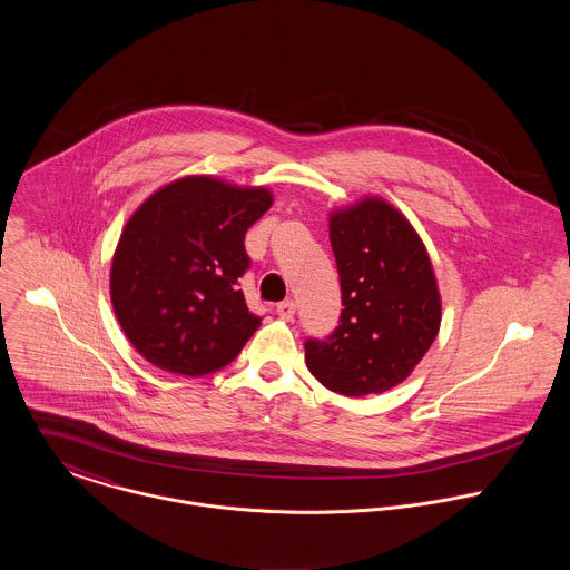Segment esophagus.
I'll return each mask as SVG.
<instances>
[{
  "mask_svg": "<svg viewBox=\"0 0 570 570\" xmlns=\"http://www.w3.org/2000/svg\"><path fill=\"white\" fill-rule=\"evenodd\" d=\"M275 312H277V316H279L282 321H293V316H295V304H293L291 299H286V302L277 304Z\"/></svg>",
  "mask_w": 570,
  "mask_h": 570,
  "instance_id": "34e87169",
  "label": "esophagus"
}]
</instances>
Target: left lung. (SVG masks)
Wrapping results in <instances>:
<instances>
[{"mask_svg": "<svg viewBox=\"0 0 570 570\" xmlns=\"http://www.w3.org/2000/svg\"><path fill=\"white\" fill-rule=\"evenodd\" d=\"M330 243L345 309L332 336L307 341V368L334 393L391 391L439 334L442 306L430 254L412 223L382 197L332 210Z\"/></svg>", "mask_w": 570, "mask_h": 570, "instance_id": "1", "label": "left lung"}]
</instances>
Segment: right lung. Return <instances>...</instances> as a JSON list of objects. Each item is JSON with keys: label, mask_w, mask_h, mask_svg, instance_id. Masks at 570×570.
Returning a JSON list of instances; mask_svg holds the SVG:
<instances>
[{"label": "right lung", "mask_w": 570, "mask_h": 570, "mask_svg": "<svg viewBox=\"0 0 570 570\" xmlns=\"http://www.w3.org/2000/svg\"><path fill=\"white\" fill-rule=\"evenodd\" d=\"M271 204L264 186L184 176L134 210L112 256L110 299L147 362L202 377L245 347L261 327L238 288L249 266L245 232Z\"/></svg>", "instance_id": "add662e5"}]
</instances>
